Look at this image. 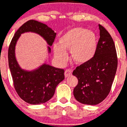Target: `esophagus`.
I'll list each match as a JSON object with an SVG mask.
<instances>
[{
  "label": "esophagus",
  "mask_w": 127,
  "mask_h": 127,
  "mask_svg": "<svg viewBox=\"0 0 127 127\" xmlns=\"http://www.w3.org/2000/svg\"><path fill=\"white\" fill-rule=\"evenodd\" d=\"M71 75H72V70L70 69H66V71H65L64 72L65 77H69V76H71Z\"/></svg>",
  "instance_id": "esophagus-1"
}]
</instances>
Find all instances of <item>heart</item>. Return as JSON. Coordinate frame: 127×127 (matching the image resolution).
Wrapping results in <instances>:
<instances>
[{
  "mask_svg": "<svg viewBox=\"0 0 127 127\" xmlns=\"http://www.w3.org/2000/svg\"><path fill=\"white\" fill-rule=\"evenodd\" d=\"M59 43L54 45L53 51L55 58L62 63L67 58L66 49H70L71 57L76 63L82 64L93 58L98 46L95 34L82 27L67 31L60 38Z\"/></svg>",
  "mask_w": 127,
  "mask_h": 127,
  "instance_id": "heart-1",
  "label": "heart"
}]
</instances>
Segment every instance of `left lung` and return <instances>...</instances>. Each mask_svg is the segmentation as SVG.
Here are the masks:
<instances>
[{"mask_svg":"<svg viewBox=\"0 0 127 127\" xmlns=\"http://www.w3.org/2000/svg\"><path fill=\"white\" fill-rule=\"evenodd\" d=\"M99 27L100 38L96 53L91 61L77 66L72 72L78 79L74 96L78 102L87 105H97L107 97L117 68L114 40L103 26Z\"/></svg>","mask_w":127,"mask_h":127,"instance_id":"8db88e82","label":"left lung"}]
</instances>
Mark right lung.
Listing matches in <instances>:
<instances>
[{"instance_id":"obj_1","label":"right lung","mask_w":127,"mask_h":127,"mask_svg":"<svg viewBox=\"0 0 127 127\" xmlns=\"http://www.w3.org/2000/svg\"><path fill=\"white\" fill-rule=\"evenodd\" d=\"M27 32L41 35L50 46L53 43L56 33L46 24L30 20L18 28L8 47V66L15 89L24 101L36 105L46 102L52 98L56 86L64 79V71L46 64L33 71H26L20 67L15 56V47L21 34ZM48 51H51L50 46Z\"/></svg>"}]
</instances>
